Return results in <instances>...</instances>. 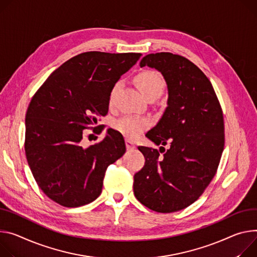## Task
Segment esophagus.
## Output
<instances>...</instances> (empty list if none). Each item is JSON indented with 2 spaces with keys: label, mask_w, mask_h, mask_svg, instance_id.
<instances>
[{
  "label": "esophagus",
  "mask_w": 257,
  "mask_h": 257,
  "mask_svg": "<svg viewBox=\"0 0 257 257\" xmlns=\"http://www.w3.org/2000/svg\"><path fill=\"white\" fill-rule=\"evenodd\" d=\"M126 147H127V150H134L136 148V144L135 142L133 141H130V139H127L126 141Z\"/></svg>",
  "instance_id": "34e87169"
}]
</instances>
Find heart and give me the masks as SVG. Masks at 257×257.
I'll use <instances>...</instances> for the list:
<instances>
[{"mask_svg":"<svg viewBox=\"0 0 257 257\" xmlns=\"http://www.w3.org/2000/svg\"><path fill=\"white\" fill-rule=\"evenodd\" d=\"M135 83L139 90L148 98H158L165 89V82L163 78L154 71H144L135 77ZM120 83H115L108 98V103L111 105L115 92L118 91ZM151 120L143 116L125 115L114 123V128L127 138H136L143 131L151 126Z\"/></svg>","mask_w":257,"mask_h":257,"instance_id":"obj_1","label":"heart"}]
</instances>
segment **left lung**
Instances as JSON below:
<instances>
[{
	"instance_id": "1",
	"label": "left lung",
	"mask_w": 257,
	"mask_h": 257,
	"mask_svg": "<svg viewBox=\"0 0 257 257\" xmlns=\"http://www.w3.org/2000/svg\"><path fill=\"white\" fill-rule=\"evenodd\" d=\"M156 68L168 88L167 107L146 136L165 151L138 147L145 166L134 175L133 191L146 207L161 213L193 204L214 177L224 148L223 114L211 82L183 56L146 55L141 66ZM163 148L162 151L160 149Z\"/></svg>"
}]
</instances>
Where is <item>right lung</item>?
<instances>
[{
  "label": "right lung",
  "instance_id": "right-lung-1",
  "mask_svg": "<svg viewBox=\"0 0 257 257\" xmlns=\"http://www.w3.org/2000/svg\"><path fill=\"white\" fill-rule=\"evenodd\" d=\"M141 56L81 53L55 69L33 96L26 156L39 188L57 204L73 208L97 199L106 168L125 154L118 131L108 129L100 143L84 147V130L107 113L112 86Z\"/></svg>",
  "mask_w": 257,
  "mask_h": 257
}]
</instances>
